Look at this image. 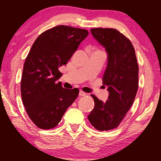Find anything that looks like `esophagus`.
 Here are the masks:
<instances>
[{"mask_svg":"<svg viewBox=\"0 0 161 161\" xmlns=\"http://www.w3.org/2000/svg\"><path fill=\"white\" fill-rule=\"evenodd\" d=\"M86 93H85L84 92L79 91V96H81V97H82V96H86Z\"/></svg>","mask_w":161,"mask_h":161,"instance_id":"obj_1","label":"esophagus"}]
</instances>
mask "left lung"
Returning a JSON list of instances; mask_svg holds the SVG:
<instances>
[{
	"mask_svg": "<svg viewBox=\"0 0 161 161\" xmlns=\"http://www.w3.org/2000/svg\"><path fill=\"white\" fill-rule=\"evenodd\" d=\"M94 38L108 53V66L103 84L108 86L105 102L94 95L95 108L88 116L91 124L99 131L116 128L133 104L138 88V65L132 42L115 29H92Z\"/></svg>",
	"mask_w": 161,
	"mask_h": 161,
	"instance_id": "obj_1",
	"label": "left lung"
}]
</instances>
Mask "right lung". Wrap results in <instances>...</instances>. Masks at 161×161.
<instances>
[{
  "label": "right lung",
  "instance_id": "1",
  "mask_svg": "<svg viewBox=\"0 0 161 161\" xmlns=\"http://www.w3.org/2000/svg\"><path fill=\"white\" fill-rule=\"evenodd\" d=\"M86 29L57 25L35 41L24 63L22 101L28 115L38 128H54L79 95V89L64 88L57 80L59 67L66 65L88 36Z\"/></svg>",
  "mask_w": 161,
  "mask_h": 161
}]
</instances>
